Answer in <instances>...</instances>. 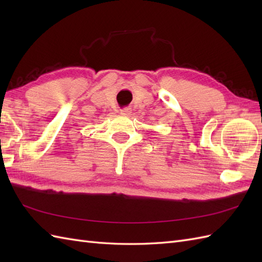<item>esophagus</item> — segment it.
<instances>
[{
    "label": "esophagus",
    "mask_w": 262,
    "mask_h": 262,
    "mask_svg": "<svg viewBox=\"0 0 262 262\" xmlns=\"http://www.w3.org/2000/svg\"><path fill=\"white\" fill-rule=\"evenodd\" d=\"M130 113H132V109L130 108H122L121 110H120V114H122V115H130Z\"/></svg>",
    "instance_id": "1"
}]
</instances>
